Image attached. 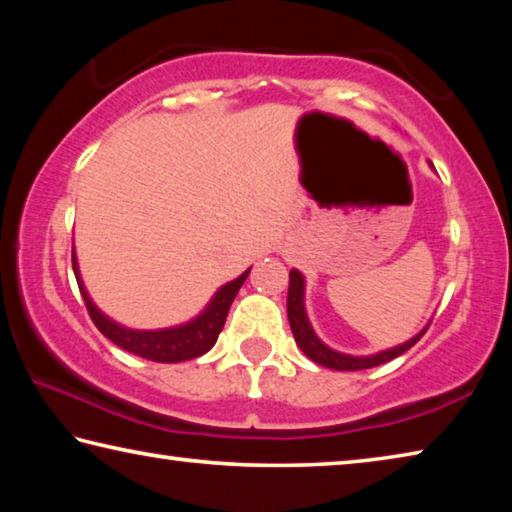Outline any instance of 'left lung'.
I'll use <instances>...</instances> for the list:
<instances>
[{"label": "left lung", "instance_id": "left-lung-1", "mask_svg": "<svg viewBox=\"0 0 512 512\" xmlns=\"http://www.w3.org/2000/svg\"><path fill=\"white\" fill-rule=\"evenodd\" d=\"M431 169H433V164H431ZM287 314H289V325H291L293 339H296V343L300 345V350L305 352L311 361L318 363V366H325V368H332V370H366V368L381 366V363L400 357V354H404L406 350L413 348V345L422 339V334L427 332V327H429L427 325L420 334H415L413 339H409L402 345L381 350L377 354H366V357H354V354L336 352L318 339L314 327H311V323H309L307 309H305V277H302V273L296 271V268H291V273H289Z\"/></svg>", "mask_w": 512, "mask_h": 512}]
</instances>
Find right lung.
<instances>
[{
    "label": "right lung",
    "instance_id": "obj_1",
    "mask_svg": "<svg viewBox=\"0 0 512 512\" xmlns=\"http://www.w3.org/2000/svg\"><path fill=\"white\" fill-rule=\"evenodd\" d=\"M72 266L76 282H79L81 296L85 300V307H88V314L92 323L99 327V332L110 339L121 350L133 352L137 357L158 361V363H178V361H189L201 357V354L210 352L214 348L216 339H219L221 329L225 325V318H228V311L232 300L241 289V284L246 282L248 271L241 273L237 280L228 284L214 293L212 300L207 302V307L198 314L196 318L189 320V323L176 325V327H164V329H131L115 323V320L108 318L103 311L94 305L88 289L81 280L79 262H76V253L72 248Z\"/></svg>",
    "mask_w": 512,
    "mask_h": 512
}]
</instances>
